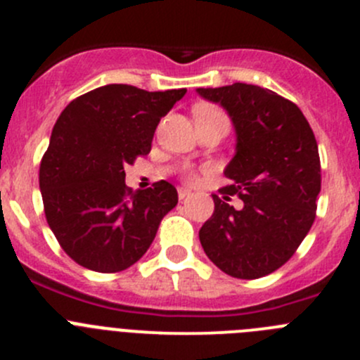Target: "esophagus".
<instances>
[{
  "label": "esophagus",
  "instance_id": "1",
  "mask_svg": "<svg viewBox=\"0 0 360 360\" xmlns=\"http://www.w3.org/2000/svg\"><path fill=\"white\" fill-rule=\"evenodd\" d=\"M191 195V191L188 190V188H179L177 190V197H179V200H184V198H188Z\"/></svg>",
  "mask_w": 360,
  "mask_h": 360
}]
</instances>
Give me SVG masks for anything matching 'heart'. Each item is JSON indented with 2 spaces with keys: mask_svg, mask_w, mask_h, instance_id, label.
Returning a JSON list of instances; mask_svg holds the SVG:
<instances>
[{
  "mask_svg": "<svg viewBox=\"0 0 360 360\" xmlns=\"http://www.w3.org/2000/svg\"><path fill=\"white\" fill-rule=\"evenodd\" d=\"M207 118H226V115H224L219 108H214V106L195 108V120H207ZM184 177H186V181H190V183H197L198 181V174L193 172V170H188Z\"/></svg>",
  "mask_w": 360,
  "mask_h": 360,
  "instance_id": "obj_1",
  "label": "heart"
}]
</instances>
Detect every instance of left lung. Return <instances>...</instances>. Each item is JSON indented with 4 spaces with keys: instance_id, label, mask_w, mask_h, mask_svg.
<instances>
[{
    "instance_id": "1",
    "label": "left lung",
    "mask_w": 360,
    "mask_h": 360,
    "mask_svg": "<svg viewBox=\"0 0 360 360\" xmlns=\"http://www.w3.org/2000/svg\"><path fill=\"white\" fill-rule=\"evenodd\" d=\"M219 103L237 132V153L224 176L223 197L200 228L207 257L235 278L264 277L288 263L310 231L321 193V158L314 130L300 108L248 83L197 89ZM245 207L237 211L229 197Z\"/></svg>"
}]
</instances>
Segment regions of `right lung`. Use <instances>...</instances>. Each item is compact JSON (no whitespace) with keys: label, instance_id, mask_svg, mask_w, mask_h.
<instances>
[{"label":"right lung","instance_id":"add662e5","mask_svg":"<svg viewBox=\"0 0 360 360\" xmlns=\"http://www.w3.org/2000/svg\"><path fill=\"white\" fill-rule=\"evenodd\" d=\"M184 94L112 83L60 112L39 165V190L50 230L79 266L101 274L132 266L177 205L167 181L143 191L127 188L123 167L150 153L160 118Z\"/></svg>","mask_w":360,"mask_h":360}]
</instances>
